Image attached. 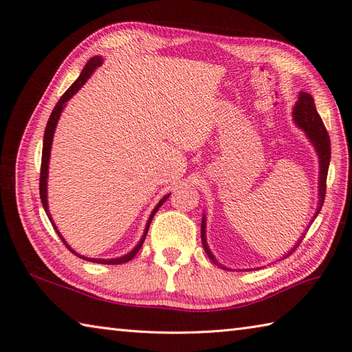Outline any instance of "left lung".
Instances as JSON below:
<instances>
[{"label": "left lung", "mask_w": 352, "mask_h": 352, "mask_svg": "<svg viewBox=\"0 0 352 352\" xmlns=\"http://www.w3.org/2000/svg\"><path fill=\"white\" fill-rule=\"evenodd\" d=\"M292 116H294V122L300 126L301 129H304V132L307 133V138L314 145L317 155H318V162H320V180H318V182H320L318 184V197H320V199H318V207L316 211V216H317L322 210V206L324 202V195H326V179H327V170H329V163H330V138H329V133L323 124L322 117L318 116V113L316 110V104H314V100L310 94L300 92V97H298ZM201 241H202V245H204V250L210 257V260L214 264L220 265L221 269H226V267H223L220 263H217L214 255L211 254V251L208 248L207 239H206V217H202V221H201ZM300 242H301V239H300ZM300 242L295 245L292 251L296 250ZM292 251H289V254L287 255H291Z\"/></svg>", "instance_id": "left-lung-1"}]
</instances>
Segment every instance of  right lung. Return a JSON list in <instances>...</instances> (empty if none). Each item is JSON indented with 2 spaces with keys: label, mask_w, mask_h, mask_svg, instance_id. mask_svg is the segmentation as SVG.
<instances>
[{
  "label": "right lung",
  "mask_w": 352,
  "mask_h": 352,
  "mask_svg": "<svg viewBox=\"0 0 352 352\" xmlns=\"http://www.w3.org/2000/svg\"><path fill=\"white\" fill-rule=\"evenodd\" d=\"M102 65V58L100 57V56H95V57H92L91 60H88V63H87V66L83 67V70H82V73L79 74V78L73 82V85L72 87L63 94V97L58 100V102L56 104V107H54V110H52V113H51V116H50V119H48V123H47V127H45V133H44V145H42V162H41V177H39V195H41V201H42V206H44V210H45V212H47V216L50 217V221H51V225L54 226V229H56V232L58 233V236H60V239L63 241V243L66 245L67 247V250L69 251H72L74 255H78V257H80V258H83V260H88V261H92V263H100V264H123V263H127V261H131L135 255H136V252L141 250V247H142V243H144V241H145V236H146V233H148V229H150V225H151V220H153V217H154V214L155 212L158 211V208L163 206V202L168 198V195H166L162 201L158 202L157 204V207L153 210V212H151V216H150V219H148V223H146V226H145V232H144V235H142V238H141V241H140V243L136 245V247L131 251V252H127L126 255H123V257H119V258H113V260H101V258H87V257H82V255H79V254H76L74 252L69 245H67V242L65 241V238H63L61 235H60V232L57 230V228H56V225H54V221L51 220V214H50V210H48V202H47V177H48V163H50V153H51V144H52V136H54V131H56V126H57V122H58V119H60V114H61V111H63V109H65V105H66V102L73 97L74 94H76L83 85H85V82H87L88 79H89V76L91 74L94 73V70L97 69V67H100Z\"/></svg>",
  "instance_id": "obj_1"
}]
</instances>
